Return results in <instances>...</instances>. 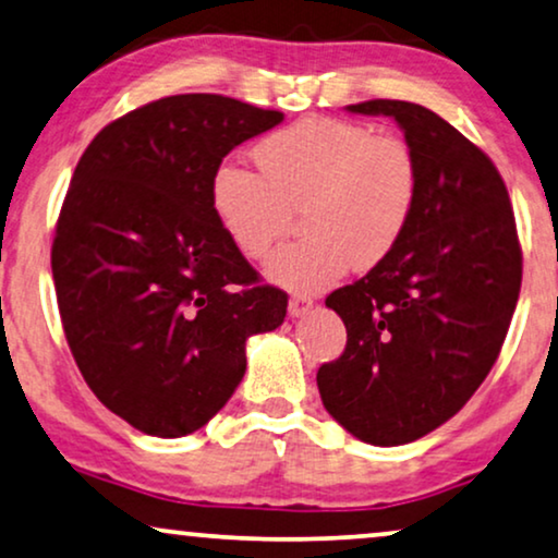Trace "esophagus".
Wrapping results in <instances>:
<instances>
[{
	"label": "esophagus",
	"instance_id": "34e87169",
	"mask_svg": "<svg viewBox=\"0 0 558 558\" xmlns=\"http://www.w3.org/2000/svg\"><path fill=\"white\" fill-rule=\"evenodd\" d=\"M312 310V296L310 294H292L289 296V315L304 317Z\"/></svg>",
	"mask_w": 558,
	"mask_h": 558
}]
</instances>
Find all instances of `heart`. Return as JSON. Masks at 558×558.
Listing matches in <instances>:
<instances>
[{
	"mask_svg": "<svg viewBox=\"0 0 558 558\" xmlns=\"http://www.w3.org/2000/svg\"><path fill=\"white\" fill-rule=\"evenodd\" d=\"M258 172L220 162L210 208L233 248L262 262L302 213V239L287 243L269 277L323 289L357 266L373 269L409 231L418 201V162L399 136L357 121L307 117L256 144Z\"/></svg>",
	"mask_w": 558,
	"mask_h": 558,
	"instance_id": "heart-1",
	"label": "heart"
}]
</instances>
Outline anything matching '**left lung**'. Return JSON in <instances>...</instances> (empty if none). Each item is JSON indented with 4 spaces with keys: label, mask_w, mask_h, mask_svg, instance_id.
<instances>
[{
    "label": "left lung",
    "mask_w": 558,
    "mask_h": 558,
    "mask_svg": "<svg viewBox=\"0 0 558 558\" xmlns=\"http://www.w3.org/2000/svg\"><path fill=\"white\" fill-rule=\"evenodd\" d=\"M403 129L418 162L409 231L384 264L325 304L348 330L317 388L335 422L361 441L396 447L452 418L498 361L523 277L513 205L498 167L418 104L348 106Z\"/></svg>",
    "instance_id": "left-lung-1"
}]
</instances>
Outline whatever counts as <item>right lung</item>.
Listing matches in <instances>:
<instances>
[{
  "label": "right lung",
  "instance_id": "right-lung-1",
  "mask_svg": "<svg viewBox=\"0 0 558 558\" xmlns=\"http://www.w3.org/2000/svg\"><path fill=\"white\" fill-rule=\"evenodd\" d=\"M284 113L218 94L144 104L94 136L52 239L60 323L90 391L151 437L208 424L246 373V340L287 294L233 248L210 178Z\"/></svg>",
  "mask_w": 558,
  "mask_h": 558
}]
</instances>
